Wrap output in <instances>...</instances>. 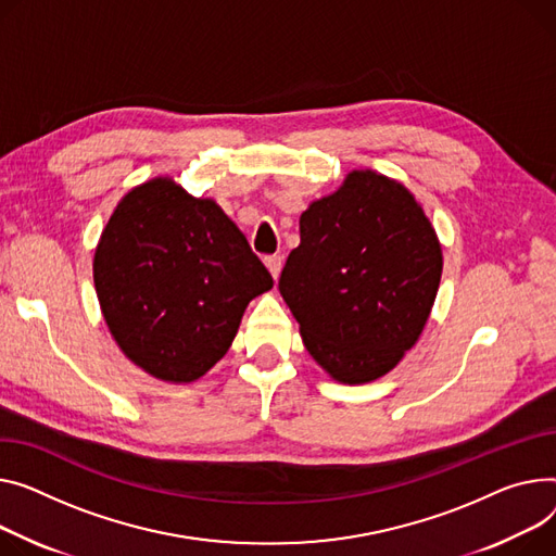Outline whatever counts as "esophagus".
Instances as JSON below:
<instances>
[{
    "instance_id": "esophagus-1",
    "label": "esophagus",
    "mask_w": 556,
    "mask_h": 556,
    "mask_svg": "<svg viewBox=\"0 0 556 556\" xmlns=\"http://www.w3.org/2000/svg\"><path fill=\"white\" fill-rule=\"evenodd\" d=\"M264 264H266V268L270 270L273 279H277L279 273H281V256H279V254H270V256L264 258Z\"/></svg>"
}]
</instances>
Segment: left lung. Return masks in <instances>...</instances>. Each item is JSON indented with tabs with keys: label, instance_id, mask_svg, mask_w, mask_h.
<instances>
[{
	"label": "left lung",
	"instance_id": "left-lung-1",
	"mask_svg": "<svg viewBox=\"0 0 556 556\" xmlns=\"http://www.w3.org/2000/svg\"><path fill=\"white\" fill-rule=\"evenodd\" d=\"M279 292L306 351L344 384L374 382L409 351L429 319L442 250L402 182L353 169L300 218Z\"/></svg>",
	"mask_w": 556,
	"mask_h": 556
}]
</instances>
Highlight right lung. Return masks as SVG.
Returning a JSON list of instances; mask_svg holds the SVG:
<instances>
[{
  "label": "right lung",
  "mask_w": 556,
  "mask_h": 556,
  "mask_svg": "<svg viewBox=\"0 0 556 556\" xmlns=\"http://www.w3.org/2000/svg\"><path fill=\"white\" fill-rule=\"evenodd\" d=\"M93 283L123 353L165 382H194L224 357L273 277L212 199L172 178L127 192L104 226Z\"/></svg>",
  "instance_id": "right-lung-1"
}]
</instances>
